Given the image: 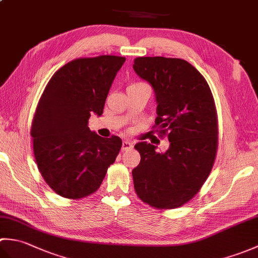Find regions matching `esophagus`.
Here are the masks:
<instances>
[{"instance_id":"obj_1","label":"esophagus","mask_w":258,"mask_h":258,"mask_svg":"<svg viewBox=\"0 0 258 258\" xmlns=\"http://www.w3.org/2000/svg\"><path fill=\"white\" fill-rule=\"evenodd\" d=\"M133 147V144L131 143L130 141H123L122 143V150L123 151H127V150H131Z\"/></svg>"}]
</instances>
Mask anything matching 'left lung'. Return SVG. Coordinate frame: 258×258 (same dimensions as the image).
Instances as JSON below:
<instances>
[{
  "label": "left lung",
  "instance_id": "1",
  "mask_svg": "<svg viewBox=\"0 0 258 258\" xmlns=\"http://www.w3.org/2000/svg\"><path fill=\"white\" fill-rule=\"evenodd\" d=\"M133 69L154 90L156 130L169 147L140 142L141 162L133 171L140 199L156 208L179 207L194 197L211 173L217 151V116L203 75L180 58L138 57Z\"/></svg>",
  "mask_w": 258,
  "mask_h": 258
}]
</instances>
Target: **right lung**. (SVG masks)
<instances>
[{"mask_svg": "<svg viewBox=\"0 0 258 258\" xmlns=\"http://www.w3.org/2000/svg\"><path fill=\"white\" fill-rule=\"evenodd\" d=\"M124 62L114 55L74 59L55 72L43 92L31 136L38 171L56 194L78 200L94 193L115 162L122 140L98 136L89 128V118L103 114Z\"/></svg>", "mask_w": 258, "mask_h": 258, "instance_id": "1", "label": "right lung"}]
</instances>
